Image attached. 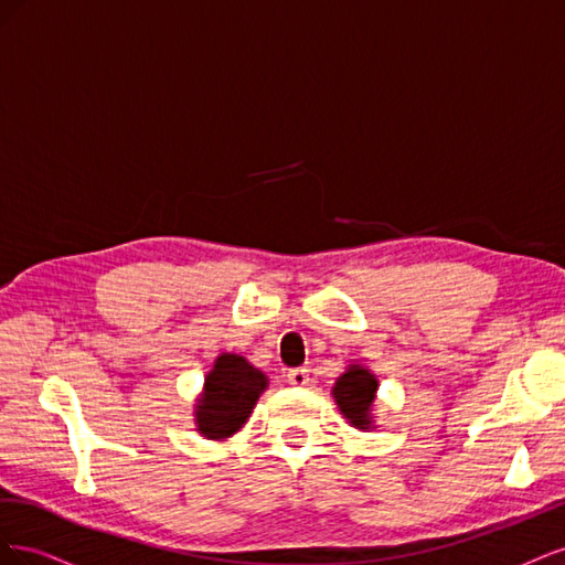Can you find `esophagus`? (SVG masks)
Segmentation results:
<instances>
[{
	"label": "esophagus",
	"instance_id": "esophagus-1",
	"mask_svg": "<svg viewBox=\"0 0 565 565\" xmlns=\"http://www.w3.org/2000/svg\"><path fill=\"white\" fill-rule=\"evenodd\" d=\"M287 382L292 386H309V370L303 367H295L287 372Z\"/></svg>",
	"mask_w": 565,
	"mask_h": 565
}]
</instances>
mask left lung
I'll list each match as a JSON object with an SVG mask.
<instances>
[{
  "mask_svg": "<svg viewBox=\"0 0 565 565\" xmlns=\"http://www.w3.org/2000/svg\"><path fill=\"white\" fill-rule=\"evenodd\" d=\"M377 377L363 365H349V370L337 380L332 396L355 429H370L372 426V403L377 396Z\"/></svg>",
  "mask_w": 565,
  "mask_h": 565,
  "instance_id": "obj_1",
  "label": "left lung"
}]
</instances>
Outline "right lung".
Listing matches in <instances>:
<instances>
[{"label": "right lung", "instance_id": "1", "mask_svg": "<svg viewBox=\"0 0 565 565\" xmlns=\"http://www.w3.org/2000/svg\"><path fill=\"white\" fill-rule=\"evenodd\" d=\"M268 386V377L243 355L221 353L195 405L198 431L210 440L233 436L249 419L252 409Z\"/></svg>", "mask_w": 565, "mask_h": 565}]
</instances>
